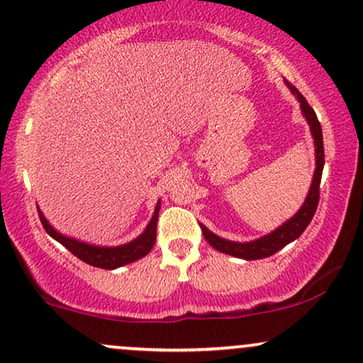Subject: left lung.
I'll use <instances>...</instances> for the list:
<instances>
[{
    "instance_id": "8db88e82",
    "label": "left lung",
    "mask_w": 363,
    "mask_h": 363,
    "mask_svg": "<svg viewBox=\"0 0 363 363\" xmlns=\"http://www.w3.org/2000/svg\"><path fill=\"white\" fill-rule=\"evenodd\" d=\"M287 86L291 87L292 93L298 96L301 103V110H303L309 126H311L314 145H316V170H314L313 184H311V189H309L308 198L304 201L303 208H301L299 211L296 213L289 221H287V223L279 226L276 231H272V233L267 235V237L259 238L250 243L228 242V240L216 237L215 233H211V231L206 230L203 225H201V231H203L204 238H206L209 245L216 248L218 252L228 253V255L238 257V259H245V260L265 259V257L274 255V253L281 250V248L286 247L287 243H291L292 240L301 237V233L308 228V225L311 223L314 213H316L318 203H320V184H321L323 165H325V147H323L321 125L320 121H318L316 113H314L313 108L308 104L306 98H304V96L301 94L299 91L291 84V82H287Z\"/></svg>"
}]
</instances>
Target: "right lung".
<instances>
[{
    "label": "right lung",
    "instance_id": "add662e5",
    "mask_svg": "<svg viewBox=\"0 0 363 363\" xmlns=\"http://www.w3.org/2000/svg\"><path fill=\"white\" fill-rule=\"evenodd\" d=\"M159 209H160V203L157 204L154 216H152L150 223H148L145 231H143L137 240H133V242L126 243V245H121V247H94V245H87V243L77 242V240L74 238H67L64 237V235L57 233V231L52 228L49 221L45 220V216L42 215V211H38V216H40V221L47 233H49L52 238H55L60 245L67 248L69 252L74 253L77 259L86 262V264L93 265V267L111 270V269L121 267V265L130 264V262L142 259V257H145L147 253L152 250V247L155 245Z\"/></svg>",
    "mask_w": 363,
    "mask_h": 363
}]
</instances>
